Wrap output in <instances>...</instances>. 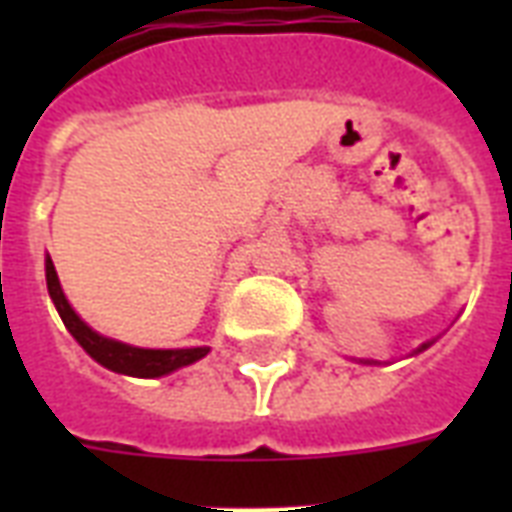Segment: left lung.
<instances>
[{"label":"left lung","mask_w":512,"mask_h":512,"mask_svg":"<svg viewBox=\"0 0 512 512\" xmlns=\"http://www.w3.org/2000/svg\"><path fill=\"white\" fill-rule=\"evenodd\" d=\"M422 348H425V345H422Z\"/></svg>","instance_id":"1"}]
</instances>
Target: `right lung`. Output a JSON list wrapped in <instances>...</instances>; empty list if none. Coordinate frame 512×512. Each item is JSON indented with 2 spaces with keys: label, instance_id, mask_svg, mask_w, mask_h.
I'll return each mask as SVG.
<instances>
[{
  "label": "right lung",
  "instance_id": "1",
  "mask_svg": "<svg viewBox=\"0 0 512 512\" xmlns=\"http://www.w3.org/2000/svg\"><path fill=\"white\" fill-rule=\"evenodd\" d=\"M47 289H50V297L55 308H58L60 319L66 324V329L76 337V342L82 345L87 353H90L98 364H103L111 372L130 374V377H162V374H170L180 366H188L193 361L207 356L209 348H180V350H148V348H132V345H124V342L108 340V337L92 332L87 324H84L79 316L74 313V308L68 305L63 289H60L58 273H55V265L47 257Z\"/></svg>",
  "mask_w": 512,
  "mask_h": 512
}]
</instances>
